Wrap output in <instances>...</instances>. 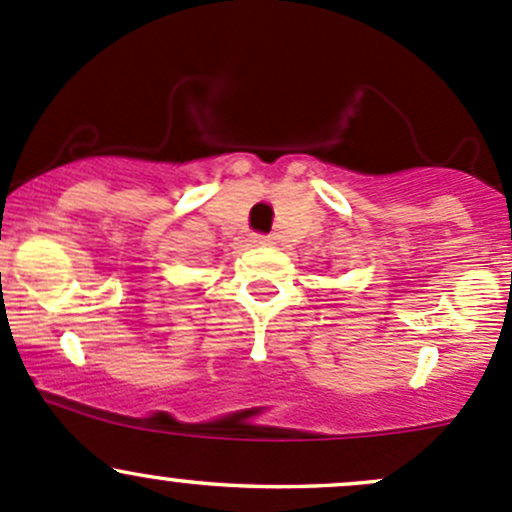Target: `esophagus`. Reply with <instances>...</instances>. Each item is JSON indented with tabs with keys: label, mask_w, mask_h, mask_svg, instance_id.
<instances>
[{
	"label": "esophagus",
	"mask_w": 512,
	"mask_h": 512,
	"mask_svg": "<svg viewBox=\"0 0 512 512\" xmlns=\"http://www.w3.org/2000/svg\"><path fill=\"white\" fill-rule=\"evenodd\" d=\"M252 242H257V245H267V242H270V237L260 235V232H257V235H252Z\"/></svg>",
	"instance_id": "34e87169"
}]
</instances>
